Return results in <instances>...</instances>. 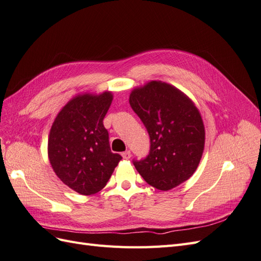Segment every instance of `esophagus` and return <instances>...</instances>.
<instances>
[{
  "instance_id": "1",
  "label": "esophagus",
  "mask_w": 261,
  "mask_h": 261,
  "mask_svg": "<svg viewBox=\"0 0 261 261\" xmlns=\"http://www.w3.org/2000/svg\"><path fill=\"white\" fill-rule=\"evenodd\" d=\"M121 156H122L124 159H129V158L131 157V152H130V150H125V152H123V153L121 154Z\"/></svg>"
}]
</instances>
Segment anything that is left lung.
<instances>
[{"instance_id":"obj_1","label":"left lung","mask_w":261,"mask_h":261,"mask_svg":"<svg viewBox=\"0 0 261 261\" xmlns=\"http://www.w3.org/2000/svg\"><path fill=\"white\" fill-rule=\"evenodd\" d=\"M129 103L148 132L149 153L134 167L149 186L168 191L195 172L203 155L205 129L194 103L162 81L134 89Z\"/></svg>"}]
</instances>
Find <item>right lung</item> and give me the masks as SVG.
I'll return each mask as SVG.
<instances>
[{
    "mask_svg": "<svg viewBox=\"0 0 261 261\" xmlns=\"http://www.w3.org/2000/svg\"><path fill=\"white\" fill-rule=\"evenodd\" d=\"M112 100L111 92L75 96L57 115L49 131L47 147L53 170L82 195L102 190L122 159L111 150L103 124Z\"/></svg>",
    "mask_w": 261,
    "mask_h": 261,
    "instance_id": "right-lung-1",
    "label": "right lung"
}]
</instances>
